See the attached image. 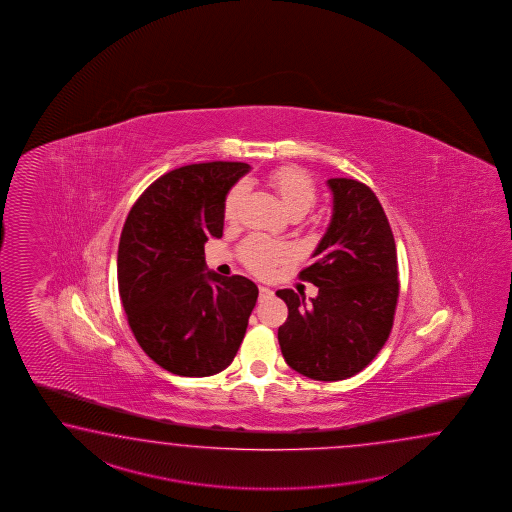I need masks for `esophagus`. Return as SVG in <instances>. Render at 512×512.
I'll return each mask as SVG.
<instances>
[{
  "instance_id": "34e87169",
  "label": "esophagus",
  "mask_w": 512,
  "mask_h": 512,
  "mask_svg": "<svg viewBox=\"0 0 512 512\" xmlns=\"http://www.w3.org/2000/svg\"><path fill=\"white\" fill-rule=\"evenodd\" d=\"M258 291H260L261 298H265V296H271L272 294L271 289H269V287H263V285L258 287Z\"/></svg>"
}]
</instances>
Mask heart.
<instances>
[{"label":"heart","mask_w":512,"mask_h":512,"mask_svg":"<svg viewBox=\"0 0 512 512\" xmlns=\"http://www.w3.org/2000/svg\"><path fill=\"white\" fill-rule=\"evenodd\" d=\"M267 183L282 199L283 207L293 218H302L315 207L318 190L313 177L298 166H280L267 175ZM247 186L243 183L232 186L223 201L225 219H236ZM240 258L249 271L258 276L271 274L280 263L289 260V252L282 245H276L267 238L252 236L240 247Z\"/></svg>","instance_id":"heart-1"}]
</instances>
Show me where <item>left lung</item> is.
Instances as JSON below:
<instances>
[{
  "label": "left lung",
  "instance_id": "8db88e82",
  "mask_svg": "<svg viewBox=\"0 0 512 512\" xmlns=\"http://www.w3.org/2000/svg\"><path fill=\"white\" fill-rule=\"evenodd\" d=\"M333 219L300 278L318 287L305 302L280 289L289 315L278 327L285 362L315 381H344L377 357L392 333L399 298L397 249L384 208L370 186L335 177Z\"/></svg>",
  "mask_w": 512,
  "mask_h": 512
}]
</instances>
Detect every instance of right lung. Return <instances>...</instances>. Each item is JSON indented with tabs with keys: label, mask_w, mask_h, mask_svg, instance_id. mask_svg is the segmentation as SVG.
<instances>
[{
	"label": "right lung",
	"mask_w": 512,
	"mask_h": 512,
	"mask_svg": "<svg viewBox=\"0 0 512 512\" xmlns=\"http://www.w3.org/2000/svg\"><path fill=\"white\" fill-rule=\"evenodd\" d=\"M249 164H188L161 175L122 227L117 278L133 335L174 375L208 377L236 357L258 287L205 272V243L223 234V201Z\"/></svg>",
	"instance_id": "1"
}]
</instances>
